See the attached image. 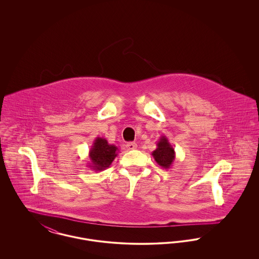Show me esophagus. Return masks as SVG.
Listing matches in <instances>:
<instances>
[{
	"mask_svg": "<svg viewBox=\"0 0 259 259\" xmlns=\"http://www.w3.org/2000/svg\"><path fill=\"white\" fill-rule=\"evenodd\" d=\"M126 148H128L129 150H131V149H136V148H138V145H137L136 143L130 142V143H128V144L126 145Z\"/></svg>",
	"mask_w": 259,
	"mask_h": 259,
	"instance_id": "1",
	"label": "esophagus"
}]
</instances>
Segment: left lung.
Listing matches in <instances>:
<instances>
[{
    "label": "left lung",
    "mask_w": 259,
    "mask_h": 259,
    "mask_svg": "<svg viewBox=\"0 0 259 259\" xmlns=\"http://www.w3.org/2000/svg\"><path fill=\"white\" fill-rule=\"evenodd\" d=\"M156 146L157 148L152 151L151 155L159 166L165 169H169L176 158L175 149L169 143L166 136H161Z\"/></svg>",
    "instance_id": "1"
}]
</instances>
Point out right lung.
I'll return each mask as SVG.
<instances>
[{
    "label": "right lung",
    "instance_id": "1",
    "mask_svg": "<svg viewBox=\"0 0 259 259\" xmlns=\"http://www.w3.org/2000/svg\"><path fill=\"white\" fill-rule=\"evenodd\" d=\"M117 147L110 145L106 139L97 137L89 150V158L91 163L88 167L96 172L106 170L117 156Z\"/></svg>",
    "mask_w": 259,
    "mask_h": 259
}]
</instances>
